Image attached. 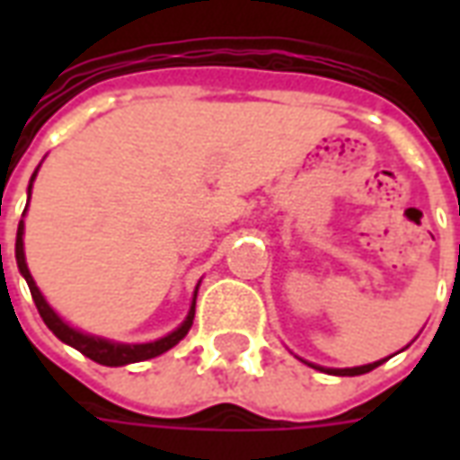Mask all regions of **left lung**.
Wrapping results in <instances>:
<instances>
[{"label":"left lung","instance_id":"obj_1","mask_svg":"<svg viewBox=\"0 0 460 460\" xmlns=\"http://www.w3.org/2000/svg\"><path fill=\"white\" fill-rule=\"evenodd\" d=\"M385 362V359H379V362H372V365H362V367H347V369H325L328 375H338V376H355V375H365V372H372L375 367H379ZM315 367V369H323L318 365H310Z\"/></svg>","mask_w":460,"mask_h":460}]
</instances>
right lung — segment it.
Wrapping results in <instances>:
<instances>
[{"label":"right lung","instance_id":"obj_1","mask_svg":"<svg viewBox=\"0 0 460 460\" xmlns=\"http://www.w3.org/2000/svg\"><path fill=\"white\" fill-rule=\"evenodd\" d=\"M36 172L31 174V181H29V197H31V184H34L36 180ZM16 266H19V273H22V276L26 279V283H29L31 298H34L39 315L44 318L46 328L51 330L61 342L75 347L78 352H84L85 357H91V359L98 362V365L122 367V365H132V362H142V359H152V357L162 355V352H167L170 347L177 345V342L190 332L191 320H194V303H197V293H194V298H191V308L180 328L172 330L170 335L155 340V342L125 345V342H113V340L95 338V335H88V332H81V330L71 328L66 320L58 318V315L54 313V308H51V305L46 303L44 296H41V290L36 288V283L34 279H31V273H29V266H26V259H24V221H19V229H16ZM197 288H199V286H197Z\"/></svg>","mask_w":460,"mask_h":460}]
</instances>
